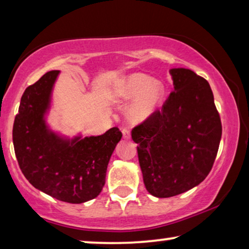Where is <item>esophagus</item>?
Here are the masks:
<instances>
[{
	"mask_svg": "<svg viewBox=\"0 0 249 249\" xmlns=\"http://www.w3.org/2000/svg\"><path fill=\"white\" fill-rule=\"evenodd\" d=\"M122 135H124V139H130V130L128 128H122Z\"/></svg>",
	"mask_w": 249,
	"mask_h": 249,
	"instance_id": "obj_1",
	"label": "esophagus"
}]
</instances>
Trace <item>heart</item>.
<instances>
[{
    "instance_id": "obj_1",
    "label": "heart",
    "mask_w": 249,
    "mask_h": 249,
    "mask_svg": "<svg viewBox=\"0 0 249 249\" xmlns=\"http://www.w3.org/2000/svg\"><path fill=\"white\" fill-rule=\"evenodd\" d=\"M165 87L161 80L151 79L147 74L136 72L119 79L112 88V96L118 100L134 99L125 111L130 124H137L151 117L162 103Z\"/></svg>"
}]
</instances>
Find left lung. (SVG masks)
Wrapping results in <instances>:
<instances>
[{
  "mask_svg": "<svg viewBox=\"0 0 249 249\" xmlns=\"http://www.w3.org/2000/svg\"><path fill=\"white\" fill-rule=\"evenodd\" d=\"M170 73L175 90L162 110L131 131L146 189L159 198L199 185L212 169L222 135L207 80L185 68Z\"/></svg>",
  "mask_w": 249,
  "mask_h": 249,
  "instance_id": "left-lung-1",
  "label": "left lung"
}]
</instances>
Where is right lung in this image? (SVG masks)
I'll list each match as a JSON object with an SVG mask.
<instances>
[{
    "label": "right lung",
    "mask_w": 249,
    "mask_h": 249,
    "mask_svg": "<svg viewBox=\"0 0 249 249\" xmlns=\"http://www.w3.org/2000/svg\"><path fill=\"white\" fill-rule=\"evenodd\" d=\"M59 73L49 71L26 88L13 124V146L20 170L35 188L62 202L80 204L100 195L122 134L113 127L101 136L69 139L49 129L45 113Z\"/></svg>",
    "instance_id": "right-lung-1"
}]
</instances>
